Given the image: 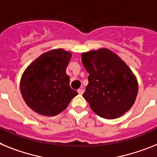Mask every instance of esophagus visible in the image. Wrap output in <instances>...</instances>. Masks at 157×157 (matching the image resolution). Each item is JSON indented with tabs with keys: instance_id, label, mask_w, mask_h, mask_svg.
I'll use <instances>...</instances> for the list:
<instances>
[{
	"instance_id": "34e87169",
	"label": "esophagus",
	"mask_w": 157,
	"mask_h": 157,
	"mask_svg": "<svg viewBox=\"0 0 157 157\" xmlns=\"http://www.w3.org/2000/svg\"><path fill=\"white\" fill-rule=\"evenodd\" d=\"M77 92H78V93L80 94V95H82V94L84 93V90H83L82 88H79V89L77 90Z\"/></svg>"
}]
</instances>
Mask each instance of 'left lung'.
Returning <instances> with one entry per match:
<instances>
[{
	"label": "left lung",
	"instance_id": "8db88e82",
	"mask_svg": "<svg viewBox=\"0 0 157 157\" xmlns=\"http://www.w3.org/2000/svg\"><path fill=\"white\" fill-rule=\"evenodd\" d=\"M88 84L83 96L92 111L104 118L122 116L131 108L138 92L135 76L126 64L107 49L83 53Z\"/></svg>",
	"mask_w": 157,
	"mask_h": 157
}]
</instances>
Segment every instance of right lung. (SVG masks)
Returning <instances> with one entry per match:
<instances>
[{"mask_svg": "<svg viewBox=\"0 0 157 157\" xmlns=\"http://www.w3.org/2000/svg\"><path fill=\"white\" fill-rule=\"evenodd\" d=\"M70 53L62 50L42 54L24 71L20 91L27 105L35 112L54 116L63 111L77 92L69 86L66 68Z\"/></svg>", "mask_w": 157, "mask_h": 157, "instance_id": "obj_1", "label": "right lung"}]
</instances>
